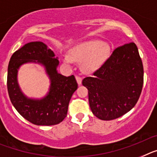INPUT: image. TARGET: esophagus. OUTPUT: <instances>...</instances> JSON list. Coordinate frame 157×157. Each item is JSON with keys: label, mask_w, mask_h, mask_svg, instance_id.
<instances>
[{"label": "esophagus", "mask_w": 157, "mask_h": 157, "mask_svg": "<svg viewBox=\"0 0 157 157\" xmlns=\"http://www.w3.org/2000/svg\"><path fill=\"white\" fill-rule=\"evenodd\" d=\"M76 80H77V84H78L79 85H80V84H81V82H82V78L80 77H79V76H76Z\"/></svg>", "instance_id": "obj_1"}]
</instances>
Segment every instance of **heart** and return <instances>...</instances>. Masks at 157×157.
<instances>
[{
    "label": "heart",
    "mask_w": 157,
    "mask_h": 157,
    "mask_svg": "<svg viewBox=\"0 0 157 157\" xmlns=\"http://www.w3.org/2000/svg\"><path fill=\"white\" fill-rule=\"evenodd\" d=\"M111 48L108 43L100 40H88L73 46L69 55L64 56L63 61L68 65L80 63L84 73L92 74L103 66L110 56Z\"/></svg>",
    "instance_id": "obj_1"
}]
</instances>
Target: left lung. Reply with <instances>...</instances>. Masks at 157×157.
I'll return each mask as SVG.
<instances>
[{"instance_id": "left-lung-1", "label": "left lung", "mask_w": 157, "mask_h": 157, "mask_svg": "<svg viewBox=\"0 0 157 157\" xmlns=\"http://www.w3.org/2000/svg\"><path fill=\"white\" fill-rule=\"evenodd\" d=\"M144 82V69L135 43L118 46L101 68L82 84L88 90L89 106L95 116L113 120L137 103Z\"/></svg>"}]
</instances>
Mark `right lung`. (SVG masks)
Instances as JSON below:
<instances>
[{"mask_svg": "<svg viewBox=\"0 0 157 157\" xmlns=\"http://www.w3.org/2000/svg\"><path fill=\"white\" fill-rule=\"evenodd\" d=\"M54 56L45 43L31 42L16 50L9 63L7 87L11 102L21 116L38 126H52L62 122L67 115L69 100L77 89L73 75L65 77L58 73L59 61ZM28 62L43 65L51 80L49 92L40 100L27 98L18 86V69Z\"/></svg>", "mask_w": 157, "mask_h": 157, "instance_id": "1", "label": "right lung"}]
</instances>
